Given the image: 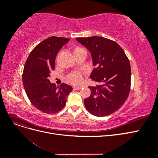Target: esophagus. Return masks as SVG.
<instances>
[{
    "label": "esophagus",
    "mask_w": 158,
    "mask_h": 158,
    "mask_svg": "<svg viewBox=\"0 0 158 158\" xmlns=\"http://www.w3.org/2000/svg\"><path fill=\"white\" fill-rule=\"evenodd\" d=\"M73 88L74 89H80L81 88H82V87L81 86H74Z\"/></svg>",
    "instance_id": "1"
}]
</instances>
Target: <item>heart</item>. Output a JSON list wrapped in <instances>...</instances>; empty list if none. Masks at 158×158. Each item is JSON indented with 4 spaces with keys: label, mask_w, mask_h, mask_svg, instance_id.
<instances>
[{
    "label": "heart",
    "mask_w": 158,
    "mask_h": 158,
    "mask_svg": "<svg viewBox=\"0 0 158 158\" xmlns=\"http://www.w3.org/2000/svg\"><path fill=\"white\" fill-rule=\"evenodd\" d=\"M80 49H82V48H80V47H76V48H74V52L77 51H79ZM69 80L70 82L73 84H78L82 82L83 76L82 73H79V72H74V73H73L69 75Z\"/></svg>",
    "instance_id": "obj_1"
}]
</instances>
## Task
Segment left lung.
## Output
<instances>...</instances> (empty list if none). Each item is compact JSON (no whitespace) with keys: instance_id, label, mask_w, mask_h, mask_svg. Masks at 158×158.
<instances>
[{"instance_id":"obj_1","label":"left lung","mask_w":158,"mask_h":158,"mask_svg":"<svg viewBox=\"0 0 158 158\" xmlns=\"http://www.w3.org/2000/svg\"><path fill=\"white\" fill-rule=\"evenodd\" d=\"M76 40L91 53L95 68L89 77L99 83L89 86L91 94L84 99L85 107L96 117L109 115L122 107L130 93V62L115 41L98 36Z\"/></svg>"}]
</instances>
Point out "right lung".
<instances>
[{"mask_svg":"<svg viewBox=\"0 0 158 158\" xmlns=\"http://www.w3.org/2000/svg\"><path fill=\"white\" fill-rule=\"evenodd\" d=\"M69 40L55 36L44 40L31 51L23 68L22 80L27 98L33 106L47 114L60 111L73 90L68 84L58 86L49 80L57 53Z\"/></svg>","mask_w":158,"mask_h":158,"instance_id":"obj_1","label":"right lung"}]
</instances>
